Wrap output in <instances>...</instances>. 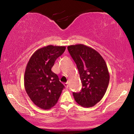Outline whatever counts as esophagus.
<instances>
[{"mask_svg": "<svg viewBox=\"0 0 134 134\" xmlns=\"http://www.w3.org/2000/svg\"><path fill=\"white\" fill-rule=\"evenodd\" d=\"M64 86H65V88H66V89H67V88L69 87V83H64Z\"/></svg>", "mask_w": 134, "mask_h": 134, "instance_id": "34e87169", "label": "esophagus"}]
</instances>
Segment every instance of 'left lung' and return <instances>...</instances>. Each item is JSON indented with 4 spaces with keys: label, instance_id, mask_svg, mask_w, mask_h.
I'll list each match as a JSON object with an SVG mask.
<instances>
[{
    "label": "left lung",
    "instance_id": "8db88e82",
    "mask_svg": "<svg viewBox=\"0 0 134 134\" xmlns=\"http://www.w3.org/2000/svg\"><path fill=\"white\" fill-rule=\"evenodd\" d=\"M68 51L76 63L83 87L72 93L79 105L85 108L94 106L103 98L109 82L105 61L98 52L83 44L69 45Z\"/></svg>",
    "mask_w": 134,
    "mask_h": 134
}]
</instances>
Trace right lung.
I'll return each instance as SVG.
<instances>
[{
    "mask_svg": "<svg viewBox=\"0 0 134 134\" xmlns=\"http://www.w3.org/2000/svg\"><path fill=\"white\" fill-rule=\"evenodd\" d=\"M65 49V46L49 45L42 47L32 54L27 64L25 89L32 102L42 109L55 106L64 88L51 68Z\"/></svg>",
    "mask_w": 134,
    "mask_h": 134,
    "instance_id": "1",
    "label": "right lung"
}]
</instances>
